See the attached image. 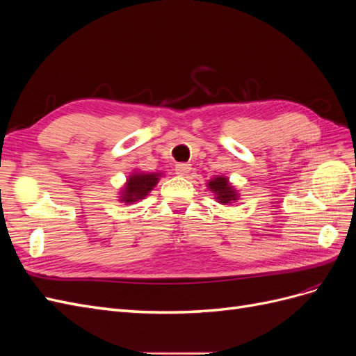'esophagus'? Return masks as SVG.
Listing matches in <instances>:
<instances>
[{
  "label": "esophagus",
  "mask_w": 356,
  "mask_h": 356,
  "mask_svg": "<svg viewBox=\"0 0 356 356\" xmlns=\"http://www.w3.org/2000/svg\"><path fill=\"white\" fill-rule=\"evenodd\" d=\"M190 169H191V165H188V163H178V165H175V174L179 177H184L188 174Z\"/></svg>",
  "instance_id": "1"
}]
</instances>
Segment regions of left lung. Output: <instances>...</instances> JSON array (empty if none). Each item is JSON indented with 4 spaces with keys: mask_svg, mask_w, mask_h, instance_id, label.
<instances>
[{
    "mask_svg": "<svg viewBox=\"0 0 356 356\" xmlns=\"http://www.w3.org/2000/svg\"><path fill=\"white\" fill-rule=\"evenodd\" d=\"M208 188L215 195L218 203L221 204H229L236 200H239V193L236 190L227 177L217 175L208 181Z\"/></svg>",
    "mask_w": 356,
    "mask_h": 356,
    "instance_id": "left-lung-1",
    "label": "left lung"
}]
</instances>
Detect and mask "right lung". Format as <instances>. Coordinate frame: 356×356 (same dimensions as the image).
I'll return each mask as SVG.
<instances>
[{"label":"right lung","mask_w":356,"mask_h":356,"mask_svg":"<svg viewBox=\"0 0 356 356\" xmlns=\"http://www.w3.org/2000/svg\"><path fill=\"white\" fill-rule=\"evenodd\" d=\"M161 174H159V172L134 170L132 174L127 177L126 184L120 190L118 200L126 204H131L145 199L148 196V193L157 186Z\"/></svg>","instance_id":"right-lung-1"}]
</instances>
